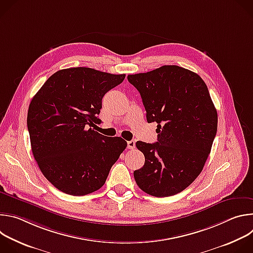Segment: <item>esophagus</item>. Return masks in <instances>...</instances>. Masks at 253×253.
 Listing matches in <instances>:
<instances>
[{
	"label": "esophagus",
	"instance_id": "esophagus-1",
	"mask_svg": "<svg viewBox=\"0 0 253 253\" xmlns=\"http://www.w3.org/2000/svg\"><path fill=\"white\" fill-rule=\"evenodd\" d=\"M124 82H125L124 86H126V85H127V80L125 79V81H124ZM126 137H127V138H129V137H130V135H126ZM127 144H128V147H129V148H133V147L135 146V142H134V140H133V139H132V140H128V141H127Z\"/></svg>",
	"mask_w": 253,
	"mask_h": 253
}]
</instances>
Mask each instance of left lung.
<instances>
[{
	"mask_svg": "<svg viewBox=\"0 0 253 253\" xmlns=\"http://www.w3.org/2000/svg\"><path fill=\"white\" fill-rule=\"evenodd\" d=\"M125 79L86 67L53 74L32 99L31 147L43 175L60 191L83 196L100 189L127 143L98 127L102 98Z\"/></svg>",
	"mask_w": 253,
	"mask_h": 253,
	"instance_id": "obj_1",
	"label": "left lung"
}]
</instances>
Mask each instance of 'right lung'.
<instances>
[{
	"label": "right lung",
	"mask_w": 253,
	"mask_h": 253,
	"mask_svg": "<svg viewBox=\"0 0 253 253\" xmlns=\"http://www.w3.org/2000/svg\"><path fill=\"white\" fill-rule=\"evenodd\" d=\"M139 91L146 118L156 122L157 142L136 145L145 156L134 171L141 190L155 197L175 195L200 174L217 131L216 112L207 86L193 72L162 66L128 77Z\"/></svg>",
	"instance_id": "1"
}]
</instances>
